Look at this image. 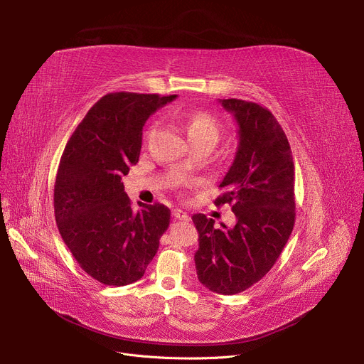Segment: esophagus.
I'll return each mask as SVG.
<instances>
[{
  "label": "esophagus",
  "instance_id": "1",
  "mask_svg": "<svg viewBox=\"0 0 364 364\" xmlns=\"http://www.w3.org/2000/svg\"><path fill=\"white\" fill-rule=\"evenodd\" d=\"M172 217H174L176 220L184 221V223H187L190 220V217L187 215V213L183 211V209H174V211H172Z\"/></svg>",
  "mask_w": 364,
  "mask_h": 364
}]
</instances>
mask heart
<instances>
[{
  "label": "heart",
  "mask_w": 364,
  "mask_h": 364,
  "mask_svg": "<svg viewBox=\"0 0 364 364\" xmlns=\"http://www.w3.org/2000/svg\"><path fill=\"white\" fill-rule=\"evenodd\" d=\"M177 118L183 122L187 136L193 144L202 141H217L220 136V124L214 114L205 110H192L187 113L177 112ZM151 132V129L149 131Z\"/></svg>",
  "instance_id": "1"
}]
</instances>
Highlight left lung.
<instances>
[{"instance_id":"left-lung-1","label":"left lung","mask_w":364,"mask_h":364,"mask_svg":"<svg viewBox=\"0 0 364 364\" xmlns=\"http://www.w3.org/2000/svg\"><path fill=\"white\" fill-rule=\"evenodd\" d=\"M220 102L239 125V147L215 205H230L236 224L217 227L213 218L195 214V264L205 288L235 295L272 270L292 233L295 166L288 137L269 109L239 99Z\"/></svg>"}]
</instances>
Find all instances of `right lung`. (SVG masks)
<instances>
[{
    "instance_id": "add662e5",
    "label": "right lung",
    "mask_w": 364,
    "mask_h": 364,
    "mask_svg": "<svg viewBox=\"0 0 364 364\" xmlns=\"http://www.w3.org/2000/svg\"><path fill=\"white\" fill-rule=\"evenodd\" d=\"M176 97L109 92L65 147L54 184L55 223L76 262L103 284L141 279L169 225L162 203L134 209L121 180L139 162L146 121Z\"/></svg>"
}]
</instances>
